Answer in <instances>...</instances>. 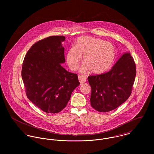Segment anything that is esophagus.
<instances>
[{
	"label": "esophagus",
	"instance_id": "1",
	"mask_svg": "<svg viewBox=\"0 0 154 154\" xmlns=\"http://www.w3.org/2000/svg\"><path fill=\"white\" fill-rule=\"evenodd\" d=\"M78 79H79V81L81 85L85 83L86 82V80H87L86 76L83 75H78Z\"/></svg>",
	"mask_w": 154,
	"mask_h": 154
}]
</instances>
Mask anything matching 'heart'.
<instances>
[{"label":"heart","mask_w":154,"mask_h":154,"mask_svg":"<svg viewBox=\"0 0 154 154\" xmlns=\"http://www.w3.org/2000/svg\"><path fill=\"white\" fill-rule=\"evenodd\" d=\"M114 45L104 40L90 37H79L75 44L69 49L66 60L69 68L76 70L83 55L84 62L81 68L82 72L90 70L95 75L103 73L112 66L116 59Z\"/></svg>","instance_id":"1"}]
</instances>
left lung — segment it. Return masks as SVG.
Wrapping results in <instances>:
<instances>
[{
    "instance_id": "8db88e82",
    "label": "left lung",
    "mask_w": 154,
    "mask_h": 154,
    "mask_svg": "<svg viewBox=\"0 0 154 154\" xmlns=\"http://www.w3.org/2000/svg\"><path fill=\"white\" fill-rule=\"evenodd\" d=\"M136 74L133 58L130 53H125L109 72L89 76L91 106L100 112L117 108L130 97Z\"/></svg>"
}]
</instances>
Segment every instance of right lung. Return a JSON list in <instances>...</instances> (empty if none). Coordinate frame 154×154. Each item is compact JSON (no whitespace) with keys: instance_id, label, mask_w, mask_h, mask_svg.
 Masks as SVG:
<instances>
[{"instance_id":"add662e5","label":"right lung","mask_w":154,"mask_h":154,"mask_svg":"<svg viewBox=\"0 0 154 154\" xmlns=\"http://www.w3.org/2000/svg\"><path fill=\"white\" fill-rule=\"evenodd\" d=\"M64 36H50L31 46L22 67L28 98L48 113L66 107L73 91L79 85L78 75L61 66L65 62Z\"/></svg>"}]
</instances>
